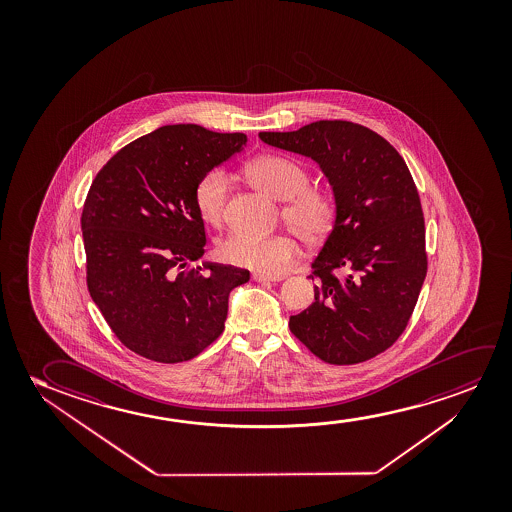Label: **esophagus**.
Listing matches in <instances>:
<instances>
[{
    "label": "esophagus",
    "mask_w": 512,
    "mask_h": 512,
    "mask_svg": "<svg viewBox=\"0 0 512 512\" xmlns=\"http://www.w3.org/2000/svg\"><path fill=\"white\" fill-rule=\"evenodd\" d=\"M253 280L259 281V283H271V281H281L283 278L280 276H267V274L253 273Z\"/></svg>",
    "instance_id": "1"
}]
</instances>
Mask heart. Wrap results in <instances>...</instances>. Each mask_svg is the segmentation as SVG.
Returning <instances> with one entry per match:
<instances>
[{"label": "heart", "mask_w": 512, "mask_h": 512, "mask_svg": "<svg viewBox=\"0 0 512 512\" xmlns=\"http://www.w3.org/2000/svg\"><path fill=\"white\" fill-rule=\"evenodd\" d=\"M246 176L253 187L276 201H285L281 218L290 231L306 246L322 245L336 229V197L332 192L309 187V175L301 164L281 155H262L246 166ZM229 194V178L222 169H211L197 180L194 204L204 224L224 222ZM217 253L232 266L246 267L267 276H280L292 266L301 248L290 236L257 238L232 232L217 246Z\"/></svg>", "instance_id": "heart-1"}]
</instances>
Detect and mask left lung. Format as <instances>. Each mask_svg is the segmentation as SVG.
I'll list each match as a JSON object with an SVG mask.
<instances>
[{"instance_id": "1", "label": "left lung", "mask_w": 512, "mask_h": 512, "mask_svg": "<svg viewBox=\"0 0 512 512\" xmlns=\"http://www.w3.org/2000/svg\"><path fill=\"white\" fill-rule=\"evenodd\" d=\"M259 138L318 162L339 208L311 264L315 302L290 316L292 334L327 364L376 357L406 330L427 276L425 218L406 162L383 136L348 120Z\"/></svg>"}]
</instances>
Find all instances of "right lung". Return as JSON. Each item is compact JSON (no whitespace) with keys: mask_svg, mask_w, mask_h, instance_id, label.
Here are the masks:
<instances>
[{"mask_svg":"<svg viewBox=\"0 0 512 512\" xmlns=\"http://www.w3.org/2000/svg\"><path fill=\"white\" fill-rule=\"evenodd\" d=\"M245 145L243 133L162 126L120 148L92 182L82 211L87 287L113 334L141 357H197L224 332L232 288L250 280L239 267H190L206 245L197 180Z\"/></svg>","mask_w":512,"mask_h":512,"instance_id":"obj_1","label":"right lung"}]
</instances>
